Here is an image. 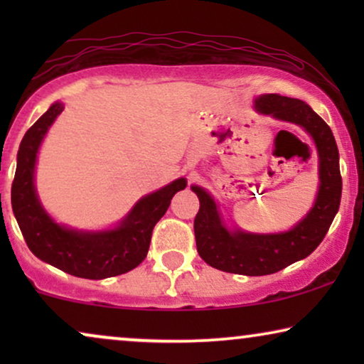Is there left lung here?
Wrapping results in <instances>:
<instances>
[{
	"instance_id": "left-lung-1",
	"label": "left lung",
	"mask_w": 364,
	"mask_h": 364,
	"mask_svg": "<svg viewBox=\"0 0 364 364\" xmlns=\"http://www.w3.org/2000/svg\"><path fill=\"white\" fill-rule=\"evenodd\" d=\"M255 107L282 121L298 124L313 137L320 156V188L315 205L291 230L258 235L228 232L212 197L203 188L192 187L200 202L193 220L198 255L217 270L248 277L277 273L310 255L323 242L340 208L343 187L340 154L331 129L306 102L280 94H265L257 99Z\"/></svg>"
}]
</instances>
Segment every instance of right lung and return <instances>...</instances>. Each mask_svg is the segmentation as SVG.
<instances>
[{
  "instance_id": "add662e5",
  "label": "right lung",
  "mask_w": 364,
  "mask_h": 364,
  "mask_svg": "<svg viewBox=\"0 0 364 364\" xmlns=\"http://www.w3.org/2000/svg\"><path fill=\"white\" fill-rule=\"evenodd\" d=\"M54 102L24 134L18 151V166L11 186V205L18 225L39 260L69 275L101 280L122 275L141 265L147 257L152 230L171 205L172 197L187 187L177 178L161 191L141 198L121 225L106 232H77L58 225L44 212L34 191V164L44 134L63 112Z\"/></svg>"
}]
</instances>
